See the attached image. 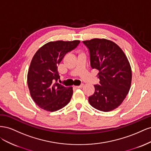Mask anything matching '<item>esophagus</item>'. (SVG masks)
Wrapping results in <instances>:
<instances>
[{
	"label": "esophagus",
	"instance_id": "34e87169",
	"mask_svg": "<svg viewBox=\"0 0 151 151\" xmlns=\"http://www.w3.org/2000/svg\"><path fill=\"white\" fill-rule=\"evenodd\" d=\"M83 86H84V84H81V85H79V86H76V87L77 88H82Z\"/></svg>",
	"mask_w": 151,
	"mask_h": 151
}]
</instances>
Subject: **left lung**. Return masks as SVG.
<instances>
[{
    "label": "left lung",
    "mask_w": 151,
    "mask_h": 151,
    "mask_svg": "<svg viewBox=\"0 0 151 151\" xmlns=\"http://www.w3.org/2000/svg\"><path fill=\"white\" fill-rule=\"evenodd\" d=\"M89 48L91 66L99 70L100 85H94V93L89 97L90 104L108 112L118 108L130 89L132 69L121 48L106 39L94 38L83 42Z\"/></svg>",
    "instance_id": "obj_1"
}]
</instances>
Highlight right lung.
Instances as JSON below:
<instances>
[{"mask_svg": "<svg viewBox=\"0 0 151 151\" xmlns=\"http://www.w3.org/2000/svg\"><path fill=\"white\" fill-rule=\"evenodd\" d=\"M79 43V40L50 42L40 48L32 58L27 76L28 88L32 99L44 110L55 111L70 102L72 87L58 83L57 66Z\"/></svg>", "mask_w": 151, "mask_h": 151, "instance_id": "1", "label": "right lung"}]
</instances>
